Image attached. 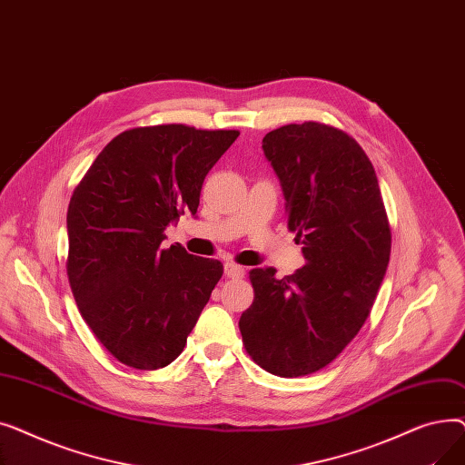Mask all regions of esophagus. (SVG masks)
Segmentation results:
<instances>
[{"label": "esophagus", "instance_id": "1", "mask_svg": "<svg viewBox=\"0 0 465 465\" xmlns=\"http://www.w3.org/2000/svg\"><path fill=\"white\" fill-rule=\"evenodd\" d=\"M224 273L230 279H242V277H245V267H241L233 262H226L224 263Z\"/></svg>", "mask_w": 465, "mask_h": 465}]
</instances>
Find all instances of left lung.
Returning a JSON list of instances; mask_svg holds the SVG:
<instances>
[{
    "mask_svg": "<svg viewBox=\"0 0 465 465\" xmlns=\"http://www.w3.org/2000/svg\"><path fill=\"white\" fill-rule=\"evenodd\" d=\"M262 149L281 179L305 265L284 279L273 267L251 270L254 302L239 330L262 370L303 377L331 363L368 321L392 232L375 169L343 130L314 120L286 124Z\"/></svg>",
    "mask_w": 465,
    "mask_h": 465,
    "instance_id": "8db88e82",
    "label": "left lung"
}]
</instances>
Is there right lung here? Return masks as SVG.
I'll list each match as a JSON object with an SVG mask.
<instances>
[{
    "label": "right lung",
    "mask_w": 465,
    "mask_h": 465,
    "mask_svg": "<svg viewBox=\"0 0 465 465\" xmlns=\"http://www.w3.org/2000/svg\"><path fill=\"white\" fill-rule=\"evenodd\" d=\"M237 130L158 124L118 134L73 190L67 279L81 316L120 363L153 371L184 349L218 260L162 249L165 226L195 214L202 184Z\"/></svg>",
    "instance_id": "right-lung-1"
}]
</instances>
